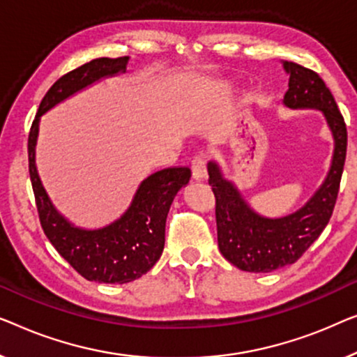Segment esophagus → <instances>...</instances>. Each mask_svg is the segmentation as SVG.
Masks as SVG:
<instances>
[{
    "mask_svg": "<svg viewBox=\"0 0 357 357\" xmlns=\"http://www.w3.org/2000/svg\"><path fill=\"white\" fill-rule=\"evenodd\" d=\"M192 176L197 181H204L207 178V160L204 155H197L192 158Z\"/></svg>",
    "mask_w": 357,
    "mask_h": 357,
    "instance_id": "34e87169",
    "label": "esophagus"
}]
</instances>
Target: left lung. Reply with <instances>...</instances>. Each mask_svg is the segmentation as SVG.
I'll return each mask as SVG.
<instances>
[{
	"label": "left lung",
	"mask_w": 357,
	"mask_h": 357,
	"mask_svg": "<svg viewBox=\"0 0 357 357\" xmlns=\"http://www.w3.org/2000/svg\"><path fill=\"white\" fill-rule=\"evenodd\" d=\"M281 64L289 76L283 105L322 112L333 137V153L327 176L312 197L296 212L278 218L255 212L233 181L225 178L220 163L208 162V184L217 199L220 252L238 268L252 273H268L294 264L322 234L335 208L348 144L344 119L319 74L291 61Z\"/></svg>",
	"instance_id": "8db88e82"
}]
</instances>
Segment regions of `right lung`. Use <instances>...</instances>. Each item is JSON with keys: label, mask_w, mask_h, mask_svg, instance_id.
<instances>
[{"label": "right lung", "mask_w": 357, "mask_h": 357, "mask_svg": "<svg viewBox=\"0 0 357 357\" xmlns=\"http://www.w3.org/2000/svg\"><path fill=\"white\" fill-rule=\"evenodd\" d=\"M128 64L129 56L98 58L58 79L40 103L29 134V173L45 234L79 275L97 283H129L153 267L163 252L169 207L189 183L190 169L174 167L150 174L139 184L121 217L102 228L77 227L54 207L38 176L35 153L40 118L102 79L126 73Z\"/></svg>", "instance_id": "obj_1"}]
</instances>
